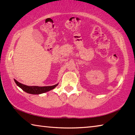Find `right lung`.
I'll use <instances>...</instances> for the list:
<instances>
[{"mask_svg":"<svg viewBox=\"0 0 135 135\" xmlns=\"http://www.w3.org/2000/svg\"><path fill=\"white\" fill-rule=\"evenodd\" d=\"M15 81L16 84H17V86H19L20 88H21L24 92L33 95H38L41 94V93L48 92V91L54 89L58 84H55L54 86H28L20 83L16 80H15Z\"/></svg>","mask_w":135,"mask_h":135,"instance_id":"add662e5","label":"right lung"}]
</instances>
